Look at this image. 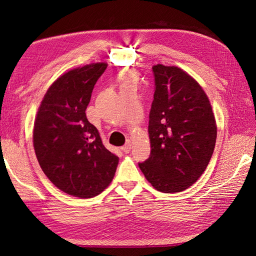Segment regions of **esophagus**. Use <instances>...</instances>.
<instances>
[{
	"mask_svg": "<svg viewBox=\"0 0 256 256\" xmlns=\"http://www.w3.org/2000/svg\"><path fill=\"white\" fill-rule=\"evenodd\" d=\"M131 146H132V145H131L130 140H128V141L126 142V144L122 147V150L124 152H125V154H128V152L131 150Z\"/></svg>",
	"mask_w": 256,
	"mask_h": 256,
	"instance_id": "esophagus-1",
	"label": "esophagus"
}]
</instances>
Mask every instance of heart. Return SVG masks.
Returning a JSON list of instances; mask_svg holds the SVG:
<instances>
[{"mask_svg":"<svg viewBox=\"0 0 256 256\" xmlns=\"http://www.w3.org/2000/svg\"><path fill=\"white\" fill-rule=\"evenodd\" d=\"M126 84H129V83H128V81L125 80V81H124V85H126Z\"/></svg>","mask_w":256,"mask_h":256,"instance_id":"heart-1","label":"heart"}]
</instances>
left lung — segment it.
Returning <instances> with one entry per match:
<instances>
[{"label":"left lung","mask_w":256,"mask_h":256,"mask_svg":"<svg viewBox=\"0 0 256 256\" xmlns=\"http://www.w3.org/2000/svg\"><path fill=\"white\" fill-rule=\"evenodd\" d=\"M152 74V150L138 166L154 189L180 192L198 180L210 161L216 138L214 115L203 88L182 69L158 64Z\"/></svg>","instance_id":"obj_1"}]
</instances>
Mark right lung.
Returning <instances> with one entry per match:
<instances>
[{"label": "right lung", "mask_w": 256, "mask_h": 256, "mask_svg": "<svg viewBox=\"0 0 256 256\" xmlns=\"http://www.w3.org/2000/svg\"><path fill=\"white\" fill-rule=\"evenodd\" d=\"M106 66L94 63L60 76L46 92L34 124V150L44 173L60 190L81 198L102 193L118 164L85 114Z\"/></svg>", "instance_id": "1"}]
</instances>
